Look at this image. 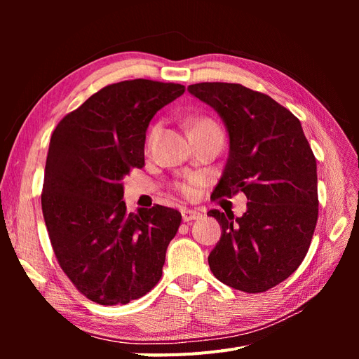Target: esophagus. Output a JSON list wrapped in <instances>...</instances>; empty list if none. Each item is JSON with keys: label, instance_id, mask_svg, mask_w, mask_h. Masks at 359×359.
Listing matches in <instances>:
<instances>
[{"label": "esophagus", "instance_id": "obj_1", "mask_svg": "<svg viewBox=\"0 0 359 359\" xmlns=\"http://www.w3.org/2000/svg\"><path fill=\"white\" fill-rule=\"evenodd\" d=\"M202 217V214L201 212H198V211H194V210H184L182 211V220L184 222H193V220H199Z\"/></svg>", "mask_w": 359, "mask_h": 359}]
</instances>
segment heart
Returning a JSON list of instances; mask_svg holds the SVG:
<instances>
[{
  "label": "heart",
  "mask_w": 359,
  "mask_h": 359,
  "mask_svg": "<svg viewBox=\"0 0 359 359\" xmlns=\"http://www.w3.org/2000/svg\"><path fill=\"white\" fill-rule=\"evenodd\" d=\"M202 127H215L214 123H211L210 119H196V121L191 123V127H190V132L191 130H196V128H202ZM181 190L186 193V194H190L193 193V186L191 184H184V186H181Z\"/></svg>",
  "instance_id": "b5f03b06"
}]
</instances>
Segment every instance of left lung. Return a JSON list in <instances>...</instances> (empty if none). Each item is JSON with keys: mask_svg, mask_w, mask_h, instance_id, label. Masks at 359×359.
Wrapping results in <instances>:
<instances>
[{"mask_svg": "<svg viewBox=\"0 0 359 359\" xmlns=\"http://www.w3.org/2000/svg\"><path fill=\"white\" fill-rule=\"evenodd\" d=\"M189 93L219 114L229 156L212 198L244 191L247 211L211 210L222 238L208 256L215 278L265 292L301 265L318 222L316 158L299 119L269 95L240 83L202 82Z\"/></svg>", "mask_w": 359, "mask_h": 359, "instance_id": "left-lung-1", "label": "left lung"}]
</instances>
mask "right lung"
Returning <instances> with one entry per match:
<instances>
[{"label":"right lung","mask_w":359,"mask_h":359,"mask_svg":"<svg viewBox=\"0 0 359 359\" xmlns=\"http://www.w3.org/2000/svg\"><path fill=\"white\" fill-rule=\"evenodd\" d=\"M184 91L148 79L107 85L53 130L43 219L64 273L102 306L144 297L161 277L181 214L161 205L127 212L121 180L145 165L149 121Z\"/></svg>","instance_id":"add662e5"}]
</instances>
